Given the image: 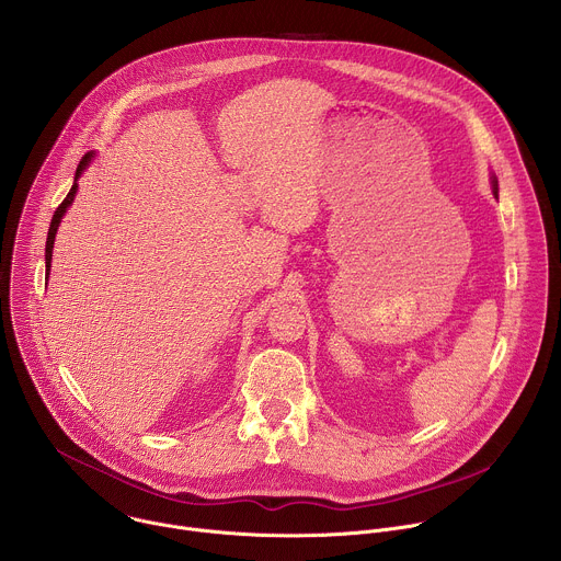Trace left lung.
<instances>
[{
  "mask_svg": "<svg viewBox=\"0 0 561 561\" xmlns=\"http://www.w3.org/2000/svg\"><path fill=\"white\" fill-rule=\"evenodd\" d=\"M489 180H491V193H493V197H497V180H495V175L491 173Z\"/></svg>",
  "mask_w": 561,
  "mask_h": 561,
  "instance_id": "left-lung-1",
  "label": "left lung"
}]
</instances>
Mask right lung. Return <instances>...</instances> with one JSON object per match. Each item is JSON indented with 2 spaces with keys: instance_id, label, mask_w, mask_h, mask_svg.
I'll return each mask as SVG.
<instances>
[{
  "instance_id": "add662e5",
  "label": "right lung",
  "mask_w": 561,
  "mask_h": 561,
  "mask_svg": "<svg viewBox=\"0 0 561 561\" xmlns=\"http://www.w3.org/2000/svg\"><path fill=\"white\" fill-rule=\"evenodd\" d=\"M94 158H96V151H90V153H85V158L81 160V164H79V169H77V175H75V184H72L70 193H68V197L64 199V204L57 208V213H55V217H53V224H50V230H48V241H46V272H48V276H50V267H53V250H55L57 230H59V226H61V219L66 217L68 208L75 204V197H77V191H79V180H81V175L85 173V169L92 164V160H94Z\"/></svg>"
}]
</instances>
